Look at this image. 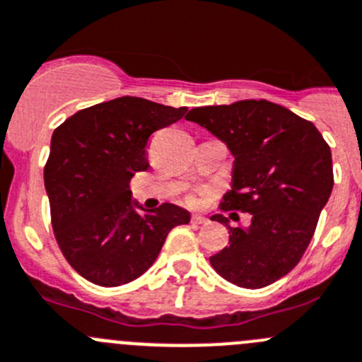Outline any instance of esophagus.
Listing matches in <instances>:
<instances>
[{
  "instance_id": "obj_1",
  "label": "esophagus",
  "mask_w": 362,
  "mask_h": 362,
  "mask_svg": "<svg viewBox=\"0 0 362 362\" xmlns=\"http://www.w3.org/2000/svg\"><path fill=\"white\" fill-rule=\"evenodd\" d=\"M206 222H208V218H206V216H202V215L192 216V223H206Z\"/></svg>"
}]
</instances>
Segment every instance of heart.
I'll return each instance as SVG.
<instances>
[{"mask_svg": "<svg viewBox=\"0 0 362 362\" xmlns=\"http://www.w3.org/2000/svg\"><path fill=\"white\" fill-rule=\"evenodd\" d=\"M190 202H194V204H195V202H199V199L197 197H192Z\"/></svg>", "mask_w": 362, "mask_h": 362, "instance_id": "1", "label": "heart"}]
</instances>
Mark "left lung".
Masks as SVG:
<instances>
[{"label":"left lung","mask_w":362,"mask_h":362,"mask_svg":"<svg viewBox=\"0 0 362 362\" xmlns=\"http://www.w3.org/2000/svg\"><path fill=\"white\" fill-rule=\"evenodd\" d=\"M187 119L235 156L222 209L252 218L247 227H230L227 216H213L229 229V247L209 263L240 288L268 286L297 267L315 235L334 185L330 147L315 124L267 99L201 106Z\"/></svg>","instance_id":"left-lung-1"}]
</instances>
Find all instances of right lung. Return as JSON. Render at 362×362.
<instances>
[{
  "mask_svg": "<svg viewBox=\"0 0 362 362\" xmlns=\"http://www.w3.org/2000/svg\"><path fill=\"white\" fill-rule=\"evenodd\" d=\"M142 98H124L80 110L54 129L44 167L54 238L81 277L99 286L135 281L156 261L172 227L190 213L161 204L144 214L129 181L149 167L147 142L154 132L187 117Z\"/></svg>",
  "mask_w": 362,
  "mask_h": 362,
  "instance_id": "obj_1",
  "label": "right lung"
}]
</instances>
